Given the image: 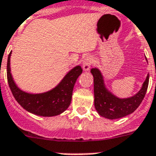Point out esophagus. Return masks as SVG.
<instances>
[{
    "mask_svg": "<svg viewBox=\"0 0 156 156\" xmlns=\"http://www.w3.org/2000/svg\"><path fill=\"white\" fill-rule=\"evenodd\" d=\"M92 62H93V58L90 56H87L84 58V60L82 62V68L85 71H87L90 69Z\"/></svg>",
    "mask_w": 156,
    "mask_h": 156,
    "instance_id": "1",
    "label": "esophagus"
}]
</instances>
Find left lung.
<instances>
[{"label": "left lung", "mask_w": 156, "mask_h": 156, "mask_svg": "<svg viewBox=\"0 0 156 156\" xmlns=\"http://www.w3.org/2000/svg\"><path fill=\"white\" fill-rule=\"evenodd\" d=\"M90 72L94 77V107L99 115L106 119H116L133 113L139 107L146 94L149 74H147L142 88L137 94L130 98H119L107 89L99 69L93 68Z\"/></svg>", "instance_id": "8db88e82"}]
</instances>
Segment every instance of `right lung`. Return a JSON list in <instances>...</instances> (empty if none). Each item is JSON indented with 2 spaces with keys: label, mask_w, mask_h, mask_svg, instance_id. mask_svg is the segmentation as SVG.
<instances>
[{
  "label": "right lung",
  "mask_w": 156,
  "mask_h": 156,
  "mask_svg": "<svg viewBox=\"0 0 156 156\" xmlns=\"http://www.w3.org/2000/svg\"><path fill=\"white\" fill-rule=\"evenodd\" d=\"M7 62V78L9 88L16 102L25 110L39 116L51 117L62 114L71 102L72 93L77 78L82 72L77 66L67 73L61 82L51 90L41 94H30L19 89L12 79L10 70V56Z\"/></svg>",
  "instance_id": "right-lung-1"
}]
</instances>
